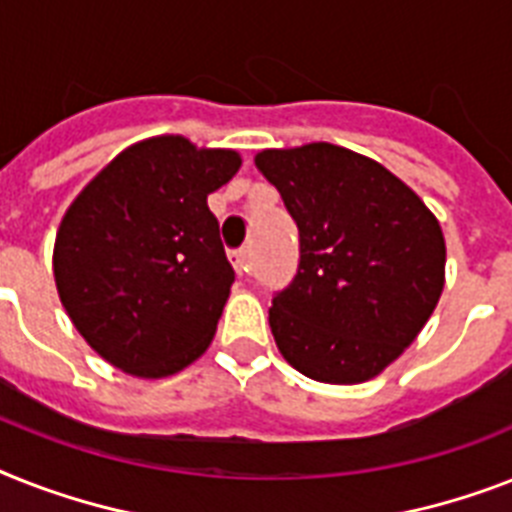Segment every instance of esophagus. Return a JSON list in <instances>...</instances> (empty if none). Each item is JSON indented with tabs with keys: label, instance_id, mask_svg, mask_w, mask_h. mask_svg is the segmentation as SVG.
Listing matches in <instances>:
<instances>
[{
	"label": "esophagus",
	"instance_id": "34e87169",
	"mask_svg": "<svg viewBox=\"0 0 512 512\" xmlns=\"http://www.w3.org/2000/svg\"><path fill=\"white\" fill-rule=\"evenodd\" d=\"M231 265H234L239 276H244V273H247V270H249L247 268V265H249V249L247 247L234 249V252H231Z\"/></svg>",
	"mask_w": 512,
	"mask_h": 512
}]
</instances>
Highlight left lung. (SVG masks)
<instances>
[{
	"label": "left lung",
	"mask_w": 512,
	"mask_h": 512,
	"mask_svg": "<svg viewBox=\"0 0 512 512\" xmlns=\"http://www.w3.org/2000/svg\"><path fill=\"white\" fill-rule=\"evenodd\" d=\"M299 228L297 276L273 297L286 363L323 384H360L421 334L444 289L439 220L371 157L315 141L255 157Z\"/></svg>",
	"instance_id": "obj_1"
}]
</instances>
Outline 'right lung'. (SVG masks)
<instances>
[{"mask_svg": "<svg viewBox=\"0 0 512 512\" xmlns=\"http://www.w3.org/2000/svg\"><path fill=\"white\" fill-rule=\"evenodd\" d=\"M239 165L234 149L155 136L123 149L73 199L54 239V284L110 365L162 378L210 347L234 268L207 194Z\"/></svg>", "mask_w": 512, "mask_h": 512, "instance_id": "add662e5", "label": "right lung"}]
</instances>
